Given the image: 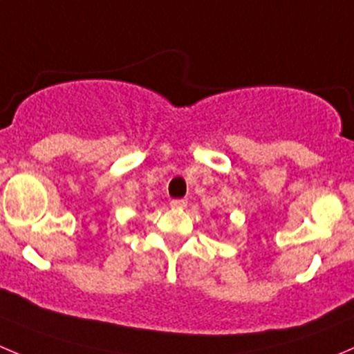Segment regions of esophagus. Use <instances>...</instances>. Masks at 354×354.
<instances>
[{
  "label": "esophagus",
  "mask_w": 354,
  "mask_h": 354,
  "mask_svg": "<svg viewBox=\"0 0 354 354\" xmlns=\"http://www.w3.org/2000/svg\"><path fill=\"white\" fill-rule=\"evenodd\" d=\"M187 204L188 202L185 201V198H174V201H171V207L173 209H185Z\"/></svg>",
  "instance_id": "obj_1"
}]
</instances>
